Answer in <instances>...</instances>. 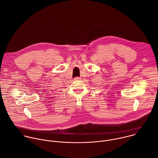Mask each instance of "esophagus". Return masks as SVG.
Returning <instances> with one entry per match:
<instances>
[{
	"label": "esophagus",
	"instance_id": "obj_1",
	"mask_svg": "<svg viewBox=\"0 0 158 158\" xmlns=\"http://www.w3.org/2000/svg\"><path fill=\"white\" fill-rule=\"evenodd\" d=\"M81 78V77H76L74 79V80H75V81H77V80H80Z\"/></svg>",
	"mask_w": 158,
	"mask_h": 158
}]
</instances>
